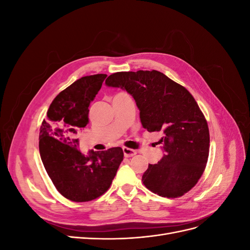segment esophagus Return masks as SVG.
Segmentation results:
<instances>
[{"instance_id": "1", "label": "esophagus", "mask_w": 250, "mask_h": 250, "mask_svg": "<svg viewBox=\"0 0 250 250\" xmlns=\"http://www.w3.org/2000/svg\"><path fill=\"white\" fill-rule=\"evenodd\" d=\"M123 152H124V156H125V157H131V156H133L135 153H137V151L133 150V149H130V148L123 147Z\"/></svg>"}]
</instances>
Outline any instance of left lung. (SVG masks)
<instances>
[{"mask_svg": "<svg viewBox=\"0 0 250 250\" xmlns=\"http://www.w3.org/2000/svg\"><path fill=\"white\" fill-rule=\"evenodd\" d=\"M107 86L129 93L149 132L161 131L165 154L143 174L145 187L167 198L180 197L197 184L206 169L209 132L206 118L188 90L165 74L152 71L118 72Z\"/></svg>", "mask_w": 250, "mask_h": 250, "instance_id": "obj_1", "label": "left lung"}]
</instances>
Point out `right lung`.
<instances>
[{"label":"right lung","mask_w":250,"mask_h":250,"mask_svg":"<svg viewBox=\"0 0 250 250\" xmlns=\"http://www.w3.org/2000/svg\"><path fill=\"white\" fill-rule=\"evenodd\" d=\"M106 74L81 77L52 101L40 132V153L43 167L57 191L66 199L85 202L100 197L115 178L123 150L77 149L75 134L88 123V107L99 92Z\"/></svg>","instance_id":"right-lung-1"}]
</instances>
